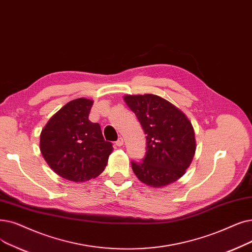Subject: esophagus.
<instances>
[{"label":"esophagus","mask_w":252,"mask_h":252,"mask_svg":"<svg viewBox=\"0 0 252 252\" xmlns=\"http://www.w3.org/2000/svg\"><path fill=\"white\" fill-rule=\"evenodd\" d=\"M115 144L118 146V147H120V146H123L124 145V139L120 137V138H118V140L115 142Z\"/></svg>","instance_id":"34e87169"}]
</instances>
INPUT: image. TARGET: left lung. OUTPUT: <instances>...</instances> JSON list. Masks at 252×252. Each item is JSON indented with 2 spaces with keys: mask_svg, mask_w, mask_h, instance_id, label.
<instances>
[{
  "mask_svg": "<svg viewBox=\"0 0 252 252\" xmlns=\"http://www.w3.org/2000/svg\"><path fill=\"white\" fill-rule=\"evenodd\" d=\"M124 100L146 135V155L132 161L138 179L152 188H163L182 177L195 152L194 130L180 109L152 94H126Z\"/></svg>",
  "mask_w": 252,
  "mask_h": 252,
  "instance_id": "1",
  "label": "left lung"
}]
</instances>
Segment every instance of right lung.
<instances>
[{
	"instance_id": "right-lung-1",
	"label": "right lung",
	"mask_w": 252,
	"mask_h": 252,
	"mask_svg": "<svg viewBox=\"0 0 252 252\" xmlns=\"http://www.w3.org/2000/svg\"><path fill=\"white\" fill-rule=\"evenodd\" d=\"M94 101L85 97L65 104L42 129L40 150L59 176L74 182L95 178L113 150L101 126L89 119Z\"/></svg>"
}]
</instances>
